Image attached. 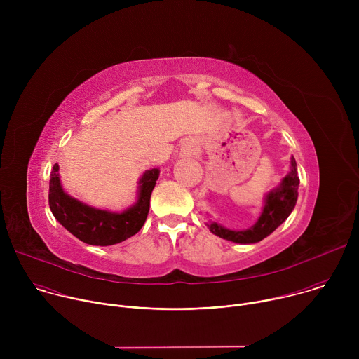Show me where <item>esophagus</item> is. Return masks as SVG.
<instances>
[{
    "instance_id": "esophagus-1",
    "label": "esophagus",
    "mask_w": 359,
    "mask_h": 359,
    "mask_svg": "<svg viewBox=\"0 0 359 359\" xmlns=\"http://www.w3.org/2000/svg\"><path fill=\"white\" fill-rule=\"evenodd\" d=\"M187 149H189V150H191V149H194V143H190V144H189V147H187Z\"/></svg>"
}]
</instances>
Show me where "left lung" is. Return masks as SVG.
Listing matches in <instances>:
<instances>
[{"label": "left lung", "mask_w": 359, "mask_h": 359, "mask_svg": "<svg viewBox=\"0 0 359 359\" xmlns=\"http://www.w3.org/2000/svg\"><path fill=\"white\" fill-rule=\"evenodd\" d=\"M298 184L299 179L297 176V163L294 156L291 158V170L281 180L280 186L273 189L266 194L264 208L254 226L247 230H229L216 222L208 224L210 231L224 240L240 244H251L262 241L264 237L271 234L284 220L291 215L295 208L298 197Z\"/></svg>", "instance_id": "left-lung-1"}]
</instances>
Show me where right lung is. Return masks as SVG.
I'll list each match as a JSON object with an SVG mask.
<instances>
[{
    "mask_svg": "<svg viewBox=\"0 0 359 359\" xmlns=\"http://www.w3.org/2000/svg\"><path fill=\"white\" fill-rule=\"evenodd\" d=\"M60 166L55 165L49 180V209L54 217L76 238L90 245H112L135 236L146 222L150 194L161 170L150 169L139 180L137 200L122 213L100 210L71 197L62 189Z\"/></svg>",
    "mask_w": 359,
    "mask_h": 359,
    "instance_id": "add662e5",
    "label": "right lung"
}]
</instances>
